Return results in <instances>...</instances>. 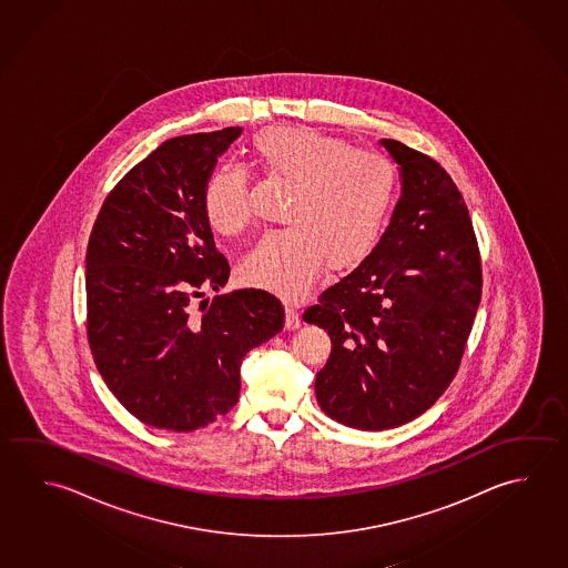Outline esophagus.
Segmentation results:
<instances>
[{
    "instance_id": "34e87169",
    "label": "esophagus",
    "mask_w": 568,
    "mask_h": 568,
    "mask_svg": "<svg viewBox=\"0 0 568 568\" xmlns=\"http://www.w3.org/2000/svg\"><path fill=\"white\" fill-rule=\"evenodd\" d=\"M285 313H287V315H285V327H301V317H298L297 308L293 307V305H287V307H285Z\"/></svg>"
}]
</instances>
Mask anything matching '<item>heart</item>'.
<instances>
[{
  "mask_svg": "<svg viewBox=\"0 0 568 568\" xmlns=\"http://www.w3.org/2000/svg\"><path fill=\"white\" fill-rule=\"evenodd\" d=\"M251 155L261 175L288 193L281 211L287 227L263 235L241 267L250 285L298 301L315 285L323 261L341 270L373 250L397 197V170L383 153L313 128H270L253 138ZM203 211L220 235L247 230L245 171H211Z\"/></svg>",
  "mask_w": 568,
  "mask_h": 568,
  "instance_id": "b5f03b06",
  "label": "heart"
}]
</instances>
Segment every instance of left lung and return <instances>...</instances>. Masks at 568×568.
Listing matches in <instances>:
<instances>
[{
  "label": "left lung",
  "mask_w": 568,
  "mask_h": 568,
  "mask_svg": "<svg viewBox=\"0 0 568 568\" xmlns=\"http://www.w3.org/2000/svg\"><path fill=\"white\" fill-rule=\"evenodd\" d=\"M383 145L403 178L390 223L303 313L333 345L315 378L318 405L363 430L398 427L435 405L460 367L483 293L477 235L455 181L427 153Z\"/></svg>",
  "instance_id": "1"
}]
</instances>
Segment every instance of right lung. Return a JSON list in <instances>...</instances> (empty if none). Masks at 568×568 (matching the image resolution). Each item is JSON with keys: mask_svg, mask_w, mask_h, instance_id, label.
I'll list each match as a JSON object with an SVG mask.
<instances>
[{"mask_svg": "<svg viewBox=\"0 0 568 568\" xmlns=\"http://www.w3.org/2000/svg\"><path fill=\"white\" fill-rule=\"evenodd\" d=\"M241 128L173 138L103 201L85 255L88 341L105 385L150 427L195 430L240 400L241 361L285 323L263 288L220 291L203 187Z\"/></svg>", "mask_w": 568, "mask_h": 568, "instance_id": "add662e5", "label": "right lung"}]
</instances>
